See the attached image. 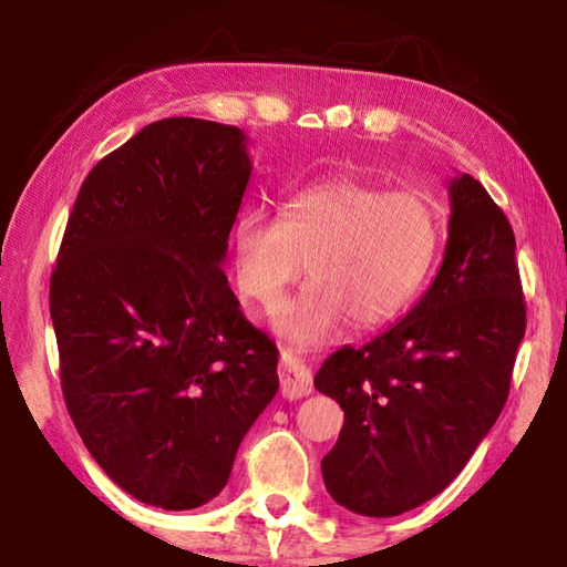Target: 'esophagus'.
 Listing matches in <instances>:
<instances>
[{"instance_id":"1","label":"esophagus","mask_w":567,"mask_h":567,"mask_svg":"<svg viewBox=\"0 0 567 567\" xmlns=\"http://www.w3.org/2000/svg\"><path fill=\"white\" fill-rule=\"evenodd\" d=\"M280 392L285 400H300L312 392L310 368L290 350H285L280 358Z\"/></svg>"}]
</instances>
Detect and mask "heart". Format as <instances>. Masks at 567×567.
Here are the masks:
<instances>
[{
  "label": "heart",
  "mask_w": 567,
  "mask_h": 567,
  "mask_svg": "<svg viewBox=\"0 0 567 567\" xmlns=\"http://www.w3.org/2000/svg\"><path fill=\"white\" fill-rule=\"evenodd\" d=\"M233 243L239 290L265 310L310 260L312 280L272 324L297 350H320L352 320L372 330L408 310L435 267L443 217L422 192L338 175L292 192L280 217L247 209Z\"/></svg>",
  "instance_id": "b5f03b06"
}]
</instances>
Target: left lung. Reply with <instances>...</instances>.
Listing matches in <instances>:
<instances>
[{
	"instance_id": "1",
	"label": "left lung",
	"mask_w": 567,
	"mask_h": 567,
	"mask_svg": "<svg viewBox=\"0 0 567 567\" xmlns=\"http://www.w3.org/2000/svg\"><path fill=\"white\" fill-rule=\"evenodd\" d=\"M443 265L417 305L364 348L322 362L315 388L344 425L322 480L332 501L392 517L443 493L511 392L525 302L515 235L475 177L450 179Z\"/></svg>"
}]
</instances>
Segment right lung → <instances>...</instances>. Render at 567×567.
Wrapping results in <instances>:
<instances>
[{"label":"right lung","instance_id":"1","mask_svg":"<svg viewBox=\"0 0 567 567\" xmlns=\"http://www.w3.org/2000/svg\"><path fill=\"white\" fill-rule=\"evenodd\" d=\"M249 175L239 127L159 120L94 165L66 219L50 282L64 402L145 505L217 497L280 388L275 342L223 272Z\"/></svg>","mask_w":567,"mask_h":567}]
</instances>
